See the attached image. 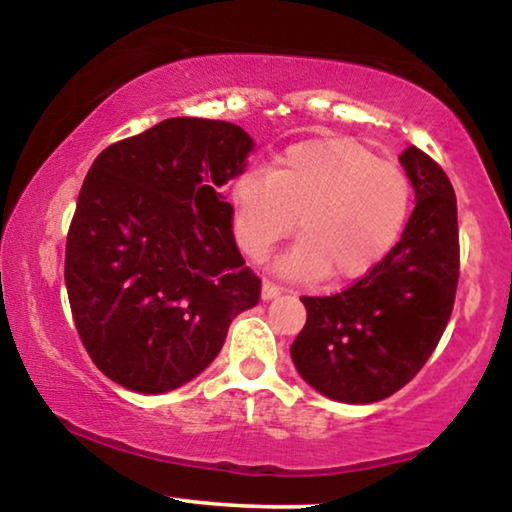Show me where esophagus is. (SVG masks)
I'll return each mask as SVG.
<instances>
[{
    "label": "esophagus",
    "mask_w": 512,
    "mask_h": 512,
    "mask_svg": "<svg viewBox=\"0 0 512 512\" xmlns=\"http://www.w3.org/2000/svg\"><path fill=\"white\" fill-rule=\"evenodd\" d=\"M279 293H282V289H279L277 284H272V282H263V289H261V298H263V300H272V298H277Z\"/></svg>",
    "instance_id": "obj_1"
}]
</instances>
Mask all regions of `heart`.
<instances>
[{
	"label": "heart",
	"instance_id": "b5f03b06",
	"mask_svg": "<svg viewBox=\"0 0 512 512\" xmlns=\"http://www.w3.org/2000/svg\"><path fill=\"white\" fill-rule=\"evenodd\" d=\"M230 202L237 242L251 258H263L298 221L303 237L277 270L293 279L352 282L373 272L401 240L412 188L401 167L366 146L314 139L286 149L270 172L242 174Z\"/></svg>",
	"mask_w": 512,
	"mask_h": 512
}]
</instances>
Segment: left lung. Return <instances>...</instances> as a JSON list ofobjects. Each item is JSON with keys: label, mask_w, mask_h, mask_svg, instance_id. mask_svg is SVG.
I'll list each match as a JSON object with an SVG mask.
<instances>
[{"label": "left lung", "mask_w": 512, "mask_h": 512, "mask_svg": "<svg viewBox=\"0 0 512 512\" xmlns=\"http://www.w3.org/2000/svg\"><path fill=\"white\" fill-rule=\"evenodd\" d=\"M401 165L415 188L401 240L373 272L324 298H300L291 345L300 377L333 401L366 405L396 394L436 349L459 282L457 198L438 163L410 146Z\"/></svg>", "instance_id": "left-lung-1"}]
</instances>
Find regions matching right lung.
<instances>
[{"mask_svg": "<svg viewBox=\"0 0 512 512\" xmlns=\"http://www.w3.org/2000/svg\"><path fill=\"white\" fill-rule=\"evenodd\" d=\"M251 151L240 125L179 116L95 158L69 226L65 284L83 347L109 380L137 394L179 389L258 303L261 279L219 193Z\"/></svg>", "mask_w": 512, "mask_h": 512, "instance_id": "1", "label": "right lung"}]
</instances>
